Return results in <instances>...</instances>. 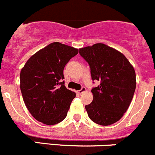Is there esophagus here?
Segmentation results:
<instances>
[{
	"label": "esophagus",
	"instance_id": "obj_1",
	"mask_svg": "<svg viewBox=\"0 0 155 155\" xmlns=\"http://www.w3.org/2000/svg\"><path fill=\"white\" fill-rule=\"evenodd\" d=\"M86 91V88H85L84 87H82L81 88V90H78V91H77V93L78 94H82L83 92Z\"/></svg>",
	"mask_w": 155,
	"mask_h": 155
}]
</instances>
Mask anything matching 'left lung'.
I'll use <instances>...</instances> for the list:
<instances>
[{"mask_svg": "<svg viewBox=\"0 0 155 155\" xmlns=\"http://www.w3.org/2000/svg\"><path fill=\"white\" fill-rule=\"evenodd\" d=\"M88 63L93 81V101L85 106L88 117L100 125H110L120 120L130 106L136 88L133 66L122 53L104 44H95L79 49Z\"/></svg>", "mask_w": 155, "mask_h": 155, "instance_id": "left-lung-1", "label": "left lung"}]
</instances>
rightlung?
<instances>
[{"label":"right lung","mask_w":155,"mask_h":155,"mask_svg":"<svg viewBox=\"0 0 155 155\" xmlns=\"http://www.w3.org/2000/svg\"><path fill=\"white\" fill-rule=\"evenodd\" d=\"M78 53L77 48L54 42L32 55L21 69L23 99L38 121L54 125L66 117L76 94L65 87L64 68Z\"/></svg>","instance_id":"1"}]
</instances>
